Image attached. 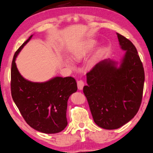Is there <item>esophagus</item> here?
I'll list each match as a JSON object with an SVG mask.
<instances>
[{
  "label": "esophagus",
  "instance_id": "obj_1",
  "mask_svg": "<svg viewBox=\"0 0 153 153\" xmlns=\"http://www.w3.org/2000/svg\"><path fill=\"white\" fill-rule=\"evenodd\" d=\"M77 87H78L79 90H82L83 88V87H84V85H85V83H84V82H83L82 80L77 81Z\"/></svg>",
  "mask_w": 153,
  "mask_h": 153
}]
</instances>
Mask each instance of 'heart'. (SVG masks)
I'll return each mask as SVG.
<instances>
[{
  "label": "heart",
  "instance_id": "1",
  "mask_svg": "<svg viewBox=\"0 0 153 153\" xmlns=\"http://www.w3.org/2000/svg\"><path fill=\"white\" fill-rule=\"evenodd\" d=\"M97 43V41L95 39H87L82 41L71 51V57L73 58V59L76 60L82 59L83 58L85 57L86 55L88 54L93 49ZM100 54V50H97L96 52H95L92 56L89 58V60H87V66L90 67L93 66L96 64L97 60H98ZM64 62L65 64L71 68L74 66L73 61L69 58H65L64 59Z\"/></svg>",
  "mask_w": 153,
  "mask_h": 153
}]
</instances>
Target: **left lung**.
I'll return each instance as SVG.
<instances>
[{
	"mask_svg": "<svg viewBox=\"0 0 153 153\" xmlns=\"http://www.w3.org/2000/svg\"><path fill=\"white\" fill-rule=\"evenodd\" d=\"M126 53L119 60L105 59L87 74L83 93L96 124L106 129L125 125L141 105L145 73L137 51L131 42L116 33Z\"/></svg>",
	"mask_w": 153,
	"mask_h": 153,
	"instance_id": "obj_1",
	"label": "left lung"
}]
</instances>
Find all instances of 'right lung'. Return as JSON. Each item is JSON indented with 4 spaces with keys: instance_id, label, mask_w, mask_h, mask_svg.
I'll return each instance as SVG.
<instances>
[{
    "instance_id": "obj_1",
    "label": "right lung",
    "mask_w": 153,
    "mask_h": 153,
    "mask_svg": "<svg viewBox=\"0 0 153 153\" xmlns=\"http://www.w3.org/2000/svg\"><path fill=\"white\" fill-rule=\"evenodd\" d=\"M33 35L22 45L13 58L12 97L23 118L32 128L44 134H56L68 125V100L77 91V83L71 77L56 76L44 82H33L22 76L16 60Z\"/></svg>"
}]
</instances>
